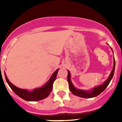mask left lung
<instances>
[{"label":"left lung","mask_w":122,"mask_h":122,"mask_svg":"<svg viewBox=\"0 0 122 122\" xmlns=\"http://www.w3.org/2000/svg\"><path fill=\"white\" fill-rule=\"evenodd\" d=\"M112 49V48H111ZM115 59H114V66H113V69L112 70L111 73L110 74L109 76L107 78V79L103 83V84L100 85V86H97V87H94L92 90H80V89H77L74 87L73 84H72L71 81V74L69 71H68V82L69 84V89L70 90V91L73 93V95H74L77 96V97H80L81 98H93L95 97H97L98 95L100 94L101 92H103L106 88L108 86L110 82L111 81L112 78L114 74V71H115Z\"/></svg>","instance_id":"1"}]
</instances>
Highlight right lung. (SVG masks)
<instances>
[{"instance_id": "add662e5", "label": "right lung", "mask_w": 122, "mask_h": 122, "mask_svg": "<svg viewBox=\"0 0 122 122\" xmlns=\"http://www.w3.org/2000/svg\"><path fill=\"white\" fill-rule=\"evenodd\" d=\"M59 69H57L54 73L52 74L49 80L42 87L35 89L33 91H28L25 89H22L16 87L13 84L10 82L8 79L6 77V75L5 73V79L8 83V84L10 87L11 90L15 92L19 97H21L23 100L27 101H40L43 99L48 97L50 94L52 90V86L54 81L56 80L57 74Z\"/></svg>"}]
</instances>
